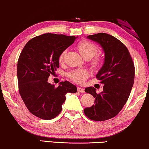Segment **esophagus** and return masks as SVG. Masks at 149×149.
<instances>
[{"instance_id": "obj_1", "label": "esophagus", "mask_w": 149, "mask_h": 149, "mask_svg": "<svg viewBox=\"0 0 149 149\" xmlns=\"http://www.w3.org/2000/svg\"><path fill=\"white\" fill-rule=\"evenodd\" d=\"M77 91H78L79 93H84L85 92L84 89H83V88H81V87H77Z\"/></svg>"}]
</instances>
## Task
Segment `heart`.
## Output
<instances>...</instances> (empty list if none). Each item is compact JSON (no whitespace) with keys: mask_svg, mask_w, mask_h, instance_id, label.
I'll use <instances>...</instances> for the list:
<instances>
[{"mask_svg":"<svg viewBox=\"0 0 149 149\" xmlns=\"http://www.w3.org/2000/svg\"><path fill=\"white\" fill-rule=\"evenodd\" d=\"M77 48L84 58H93L98 52L97 46L88 40L81 41L77 45ZM65 55H66V50L61 52L59 56V62H62L64 60ZM97 63V60H95L93 64H96ZM67 76L74 82L81 84V83H83V81L88 77V72L85 69H76L68 73Z\"/></svg>","mask_w":149,"mask_h":149,"instance_id":"obj_1","label":"heart"}]
</instances>
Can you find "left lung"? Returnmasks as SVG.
<instances>
[{
  "label": "left lung",
  "mask_w": 149,
  "mask_h": 149,
  "mask_svg": "<svg viewBox=\"0 0 149 149\" xmlns=\"http://www.w3.org/2000/svg\"><path fill=\"white\" fill-rule=\"evenodd\" d=\"M87 38L98 43L104 53V61L96 77L103 83V91L96 93L94 87L85 91L95 97V104L84 109L89 119L102 121L111 119L121 111L133 87L135 68L125 45L107 33H97Z\"/></svg>",
  "instance_id": "obj_1"
}]
</instances>
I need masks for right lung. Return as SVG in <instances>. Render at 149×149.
Segmentation results:
<instances>
[{"label": "right lung", "mask_w": 149, "mask_h": 149, "mask_svg": "<svg viewBox=\"0 0 149 149\" xmlns=\"http://www.w3.org/2000/svg\"><path fill=\"white\" fill-rule=\"evenodd\" d=\"M78 37V36H77ZM77 37L47 33L30 40L17 62L19 94L32 115L52 119L62 111L67 93H76L77 87L68 81L58 87L48 83V78L59 68V56Z\"/></svg>", "instance_id": "add662e5"}]
</instances>
